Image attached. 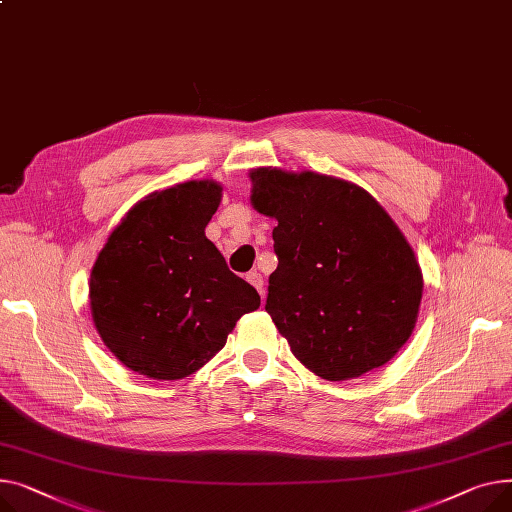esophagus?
Segmentation results:
<instances>
[{
    "label": "esophagus",
    "instance_id": "obj_1",
    "mask_svg": "<svg viewBox=\"0 0 512 512\" xmlns=\"http://www.w3.org/2000/svg\"><path fill=\"white\" fill-rule=\"evenodd\" d=\"M248 283L258 289L260 297H264V279H262L260 273H256V270H254V273H250V275H248Z\"/></svg>",
    "mask_w": 512,
    "mask_h": 512
}]
</instances>
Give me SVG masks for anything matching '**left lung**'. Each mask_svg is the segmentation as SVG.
I'll return each instance as SVG.
<instances>
[{
    "mask_svg": "<svg viewBox=\"0 0 512 512\" xmlns=\"http://www.w3.org/2000/svg\"><path fill=\"white\" fill-rule=\"evenodd\" d=\"M250 179L252 206L277 219L266 312L293 355L333 382L390 362L413 333L424 291L395 221L333 175L258 167Z\"/></svg>",
    "mask_w": 512,
    "mask_h": 512,
    "instance_id": "1",
    "label": "left lung"
}]
</instances>
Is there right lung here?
Listing matches in <instances>:
<instances>
[{"instance_id":"1","label":"right lung","mask_w":512,"mask_h":512,"mask_svg":"<svg viewBox=\"0 0 512 512\" xmlns=\"http://www.w3.org/2000/svg\"><path fill=\"white\" fill-rule=\"evenodd\" d=\"M221 192L213 179H194L148 194L107 237L90 273V312L103 343L146 378L194 374L260 306L258 291L204 235Z\"/></svg>"}]
</instances>
